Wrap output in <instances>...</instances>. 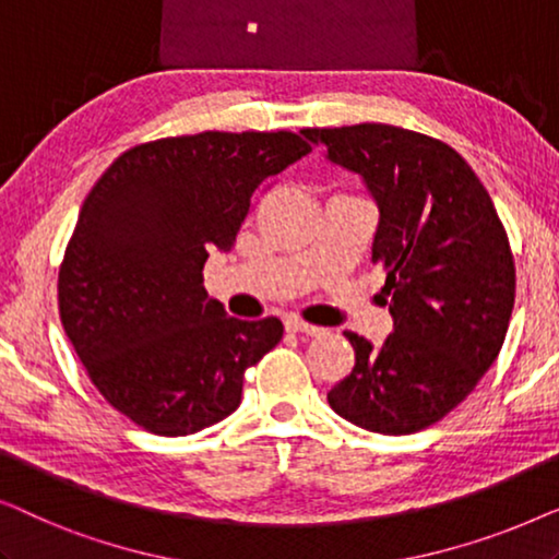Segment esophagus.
<instances>
[{
    "label": "esophagus",
    "instance_id": "obj_1",
    "mask_svg": "<svg viewBox=\"0 0 559 559\" xmlns=\"http://www.w3.org/2000/svg\"><path fill=\"white\" fill-rule=\"evenodd\" d=\"M285 325H287L289 333H305V335H323L325 333L323 328L305 323V320H300V318H287Z\"/></svg>",
    "mask_w": 559,
    "mask_h": 559
}]
</instances>
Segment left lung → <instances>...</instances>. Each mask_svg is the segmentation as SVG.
I'll list each match as a JSON object with an SVG mask.
<instances>
[{
  "instance_id": "1",
  "label": "left lung",
  "mask_w": 559,
  "mask_h": 559,
  "mask_svg": "<svg viewBox=\"0 0 559 559\" xmlns=\"http://www.w3.org/2000/svg\"><path fill=\"white\" fill-rule=\"evenodd\" d=\"M379 203L371 262L386 274L394 333L328 392L343 419L381 435L440 423L499 356L516 295L511 243L473 167L435 136L377 124L302 129Z\"/></svg>"
}]
</instances>
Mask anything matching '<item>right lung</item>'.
Here are the masks:
<instances>
[{"label":"right lung","instance_id":"add662e5","mask_svg":"<svg viewBox=\"0 0 559 559\" xmlns=\"http://www.w3.org/2000/svg\"><path fill=\"white\" fill-rule=\"evenodd\" d=\"M310 150L287 129L165 136L121 152L91 188L60 262V323L136 427L178 438L221 423L282 341L277 318L226 316L203 266L231 251L257 190Z\"/></svg>","mask_w":559,"mask_h":559}]
</instances>
